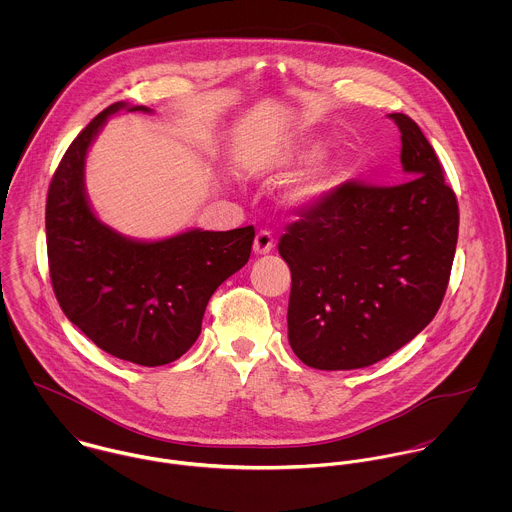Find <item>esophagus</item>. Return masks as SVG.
I'll use <instances>...</instances> for the list:
<instances>
[{
  "label": "esophagus",
  "instance_id": "obj_1",
  "mask_svg": "<svg viewBox=\"0 0 512 512\" xmlns=\"http://www.w3.org/2000/svg\"><path fill=\"white\" fill-rule=\"evenodd\" d=\"M274 248V236L270 230H260L254 238V252L256 254H270Z\"/></svg>",
  "mask_w": 512,
  "mask_h": 512
}]
</instances>
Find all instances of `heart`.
<instances>
[{
	"label": "heart",
	"instance_id": "heart-1",
	"mask_svg": "<svg viewBox=\"0 0 512 512\" xmlns=\"http://www.w3.org/2000/svg\"><path fill=\"white\" fill-rule=\"evenodd\" d=\"M317 155H319V147H301V149H295V151L282 155L276 163L280 167H284V165H290V163L311 161ZM335 185H337V173L333 171V167L315 165L297 179L290 199L295 205H313V203H319L321 199H325L333 191Z\"/></svg>",
	"mask_w": 512,
	"mask_h": 512
}]
</instances>
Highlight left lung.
Instances as JSON below:
<instances>
[{
	"label": "left lung",
	"mask_w": 512,
	"mask_h": 512,
	"mask_svg": "<svg viewBox=\"0 0 512 512\" xmlns=\"http://www.w3.org/2000/svg\"><path fill=\"white\" fill-rule=\"evenodd\" d=\"M388 116L406 181H345L299 211L278 244L292 270L290 345L311 368H363L396 353L436 317L449 284L455 193L418 124Z\"/></svg>",
	"instance_id": "left-lung-1"
}]
</instances>
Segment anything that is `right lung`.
Segmentation results:
<instances>
[{"mask_svg": "<svg viewBox=\"0 0 512 512\" xmlns=\"http://www.w3.org/2000/svg\"><path fill=\"white\" fill-rule=\"evenodd\" d=\"M102 110L65 151L47 195V256L53 292L69 321L108 355L161 366L185 355L201 333L211 295L250 258L254 226L187 230L140 242L102 224L84 193L86 151L106 118Z\"/></svg>", "mask_w": 512, "mask_h": 512, "instance_id": "add662e5", "label": "right lung"}]
</instances>
